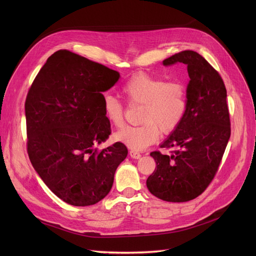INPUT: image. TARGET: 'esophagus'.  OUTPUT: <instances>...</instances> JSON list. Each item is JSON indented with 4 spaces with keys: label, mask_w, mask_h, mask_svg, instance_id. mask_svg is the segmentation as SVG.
Wrapping results in <instances>:
<instances>
[{
    "label": "esophagus",
    "mask_w": 256,
    "mask_h": 256,
    "mask_svg": "<svg viewBox=\"0 0 256 256\" xmlns=\"http://www.w3.org/2000/svg\"><path fill=\"white\" fill-rule=\"evenodd\" d=\"M128 154H130V156L132 158H141V154H140L139 152H135V150H130Z\"/></svg>",
    "instance_id": "obj_1"
}]
</instances>
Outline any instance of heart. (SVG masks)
Instances as JSON below:
<instances>
[{
    "label": "heart",
    "mask_w": 256,
    "mask_h": 256,
    "mask_svg": "<svg viewBox=\"0 0 256 256\" xmlns=\"http://www.w3.org/2000/svg\"><path fill=\"white\" fill-rule=\"evenodd\" d=\"M130 104H142L138 126H126L115 134V139L130 150H143L154 144L160 130L164 134L176 130L186 111V91L180 80L163 78L144 72L132 76L122 87ZM102 110L109 122L121 128L124 124V106L115 96L106 94Z\"/></svg>",
    "instance_id": "1"
}]
</instances>
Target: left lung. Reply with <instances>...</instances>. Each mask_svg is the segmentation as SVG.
Here are the masks:
<instances>
[{
  "label": "left lung",
  "instance_id": "1",
  "mask_svg": "<svg viewBox=\"0 0 256 256\" xmlns=\"http://www.w3.org/2000/svg\"><path fill=\"white\" fill-rule=\"evenodd\" d=\"M186 65V111L180 124L160 144L171 154L152 152L156 169L146 180L150 192L169 202H186L202 194L220 166L230 137L227 92L219 72L198 52L182 50L163 61Z\"/></svg>",
  "mask_w": 256,
  "mask_h": 256
}]
</instances>
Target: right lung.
I'll return each mask as SVG.
<instances>
[{
	"instance_id": "1",
	"label": "right lung",
	"mask_w": 256,
	"mask_h": 256,
	"mask_svg": "<svg viewBox=\"0 0 256 256\" xmlns=\"http://www.w3.org/2000/svg\"><path fill=\"white\" fill-rule=\"evenodd\" d=\"M118 72L67 50L46 60L24 102L26 150L48 189L66 204L87 206L109 194L114 174L128 156L116 142L98 152L111 124L102 110V92Z\"/></svg>"
}]
</instances>
